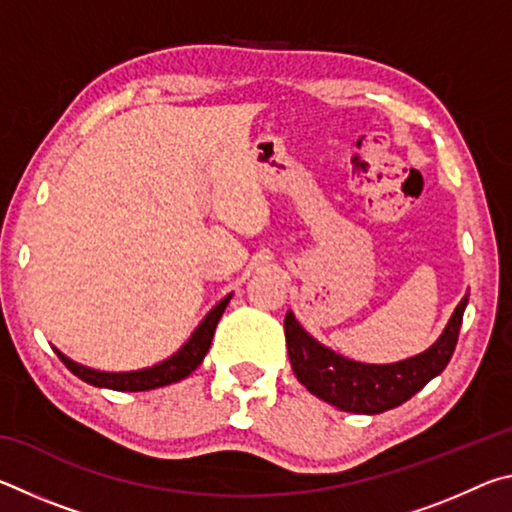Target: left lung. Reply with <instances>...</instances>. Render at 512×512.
Masks as SVG:
<instances>
[{"instance_id": "left-lung-1", "label": "left lung", "mask_w": 512, "mask_h": 512, "mask_svg": "<svg viewBox=\"0 0 512 512\" xmlns=\"http://www.w3.org/2000/svg\"><path fill=\"white\" fill-rule=\"evenodd\" d=\"M467 296L470 293H465L458 302L443 334L431 348L395 363H363L343 357L316 341L298 323L293 311H287L284 334H287L291 368L311 395L341 411L377 415L395 409L445 370L456 348Z\"/></svg>"}]
</instances>
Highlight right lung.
<instances>
[{
    "mask_svg": "<svg viewBox=\"0 0 512 512\" xmlns=\"http://www.w3.org/2000/svg\"><path fill=\"white\" fill-rule=\"evenodd\" d=\"M230 298L232 293H228L223 300L216 302V305L210 309V314L198 323L192 336L180 345L178 352H173L171 357L162 359L158 363H153L149 368L108 372V370L83 366V363L69 359L67 354H63L58 348H54V352L58 354V359L65 363L67 370H72L76 377L85 381V384L97 386V388H110V391H121V393H140V391H153V388L176 384V381L189 377L198 366H201V361L205 359V354L212 345L214 329L219 325V320L223 316L225 307H228Z\"/></svg>",
    "mask_w": 512,
    "mask_h": 512,
    "instance_id": "obj_1",
    "label": "right lung"
}]
</instances>
